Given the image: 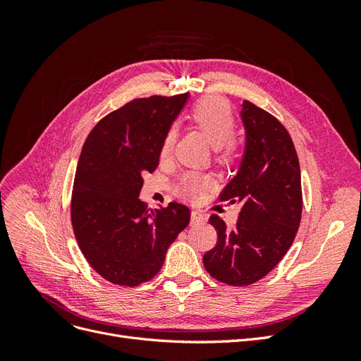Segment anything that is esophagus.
Returning <instances> with one entry per match:
<instances>
[{"label": "esophagus", "instance_id": "1", "mask_svg": "<svg viewBox=\"0 0 361 361\" xmlns=\"http://www.w3.org/2000/svg\"><path fill=\"white\" fill-rule=\"evenodd\" d=\"M204 221H206V218L200 211H192L191 212V223L192 224H200V223H204Z\"/></svg>", "mask_w": 361, "mask_h": 361}]
</instances>
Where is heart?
Instances as JSON below:
<instances>
[{"label": "heart", "mask_w": 361, "mask_h": 361, "mask_svg": "<svg viewBox=\"0 0 361 361\" xmlns=\"http://www.w3.org/2000/svg\"><path fill=\"white\" fill-rule=\"evenodd\" d=\"M190 122L197 128L215 146L220 158H232L236 152V141L232 137L236 120L232 106L220 96H206L195 104L188 113ZM174 146V130L170 129L162 140L159 158L166 161L170 158ZM211 179L203 173L188 171L180 178L178 192L190 200H199L204 191L209 188Z\"/></svg>", "instance_id": "1"}]
</instances>
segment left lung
Returning a JSON list of instances; mask_svg holds the SVG:
<instances>
[{
	"label": "left lung",
	"instance_id": "left-lung-1",
	"mask_svg": "<svg viewBox=\"0 0 361 361\" xmlns=\"http://www.w3.org/2000/svg\"><path fill=\"white\" fill-rule=\"evenodd\" d=\"M241 117L245 154L218 197L239 203L241 212L232 231L211 215L218 239L203 256L206 271L231 286L253 285L272 271L290 248L302 212L300 162L286 128L250 101Z\"/></svg>",
	"mask_w": 361,
	"mask_h": 361
}]
</instances>
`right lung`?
Segmentation results:
<instances>
[{
	"label": "right lung",
	"mask_w": 361,
	"mask_h": 361,
	"mask_svg": "<svg viewBox=\"0 0 361 361\" xmlns=\"http://www.w3.org/2000/svg\"><path fill=\"white\" fill-rule=\"evenodd\" d=\"M188 99L138 97L90 130L76 167L71 218L76 243L106 281L134 288L154 279L170 244L190 223L185 204L146 211L143 174L159 164L162 140Z\"/></svg>",
	"instance_id": "obj_1"
}]
</instances>
